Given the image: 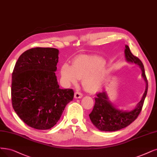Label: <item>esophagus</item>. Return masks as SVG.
<instances>
[{"label":"esophagus","mask_w":157,"mask_h":157,"mask_svg":"<svg viewBox=\"0 0 157 157\" xmlns=\"http://www.w3.org/2000/svg\"><path fill=\"white\" fill-rule=\"evenodd\" d=\"M82 97H83V94L81 93V92H79V91H76L75 92L74 98H75V99H78V98H81Z\"/></svg>","instance_id":"esophagus-1"}]
</instances>
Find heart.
<instances>
[{"instance_id":"obj_1","label":"heart","mask_w":157,"mask_h":157,"mask_svg":"<svg viewBox=\"0 0 157 157\" xmlns=\"http://www.w3.org/2000/svg\"><path fill=\"white\" fill-rule=\"evenodd\" d=\"M105 61L98 56H80L73 60L72 66L64 63L60 68L62 82L65 85L76 84L82 79L84 89L90 93L99 90L103 85L105 71L103 68Z\"/></svg>"}]
</instances>
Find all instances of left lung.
<instances>
[{"instance_id":"1","label":"left lung","mask_w":157,"mask_h":157,"mask_svg":"<svg viewBox=\"0 0 157 157\" xmlns=\"http://www.w3.org/2000/svg\"><path fill=\"white\" fill-rule=\"evenodd\" d=\"M125 56L127 62L135 63L141 68L142 77L146 83V88L142 100L135 109L130 111H124L115 108L110 102L106 92H99L95 98V104L89 117L95 127L101 131H116L125 128L133 122L140 113L145 98L146 97L148 82L145 74L143 63L138 58L133 55L129 48L125 45Z\"/></svg>"}]
</instances>
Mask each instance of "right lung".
Masks as SVG:
<instances>
[{
	"label": "right lung",
	"instance_id": "right-lung-1",
	"mask_svg": "<svg viewBox=\"0 0 157 157\" xmlns=\"http://www.w3.org/2000/svg\"><path fill=\"white\" fill-rule=\"evenodd\" d=\"M59 50L37 47L22 53L12 73L11 103L14 111L32 128L46 130L60 119L72 89H61L55 72Z\"/></svg>",
	"mask_w": 157,
	"mask_h": 157
}]
</instances>
